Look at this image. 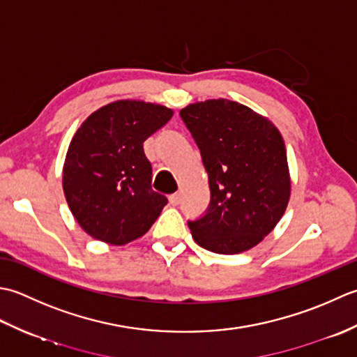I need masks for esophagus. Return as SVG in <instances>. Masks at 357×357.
Listing matches in <instances>:
<instances>
[{
    "instance_id": "esophagus-1",
    "label": "esophagus",
    "mask_w": 357,
    "mask_h": 357,
    "mask_svg": "<svg viewBox=\"0 0 357 357\" xmlns=\"http://www.w3.org/2000/svg\"><path fill=\"white\" fill-rule=\"evenodd\" d=\"M169 203L172 206H177L180 203V194H172L169 195Z\"/></svg>"
}]
</instances>
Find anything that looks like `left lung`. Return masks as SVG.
Here are the masks:
<instances>
[{
	"instance_id": "8db88e82",
	"label": "left lung",
	"mask_w": 357,
	"mask_h": 357,
	"mask_svg": "<svg viewBox=\"0 0 357 357\" xmlns=\"http://www.w3.org/2000/svg\"><path fill=\"white\" fill-rule=\"evenodd\" d=\"M208 172L206 214L188 222L192 238L217 254L260 243L288 206L291 178L283 138L273 123L227 98L197 101L180 111Z\"/></svg>"
}]
</instances>
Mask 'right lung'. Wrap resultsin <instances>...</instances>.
Segmentation results:
<instances>
[{
	"instance_id": "add662e5",
	"label": "right lung",
	"mask_w": 357,
	"mask_h": 357,
	"mask_svg": "<svg viewBox=\"0 0 357 357\" xmlns=\"http://www.w3.org/2000/svg\"><path fill=\"white\" fill-rule=\"evenodd\" d=\"M169 107L119 100L92 112L69 144L63 191L87 234L126 245L146 234L168 203L152 191V166L143 143L171 120Z\"/></svg>"
}]
</instances>
